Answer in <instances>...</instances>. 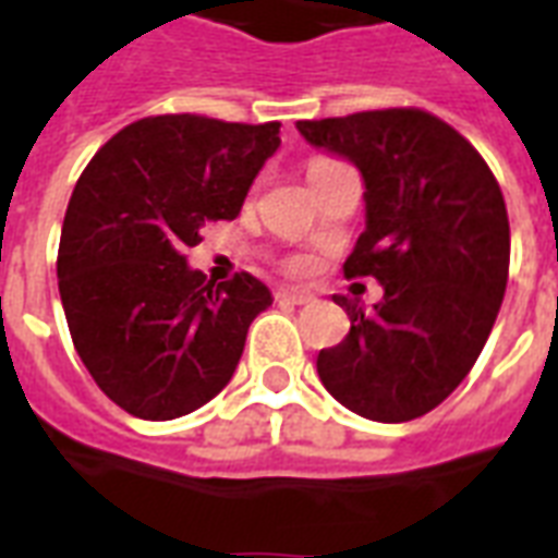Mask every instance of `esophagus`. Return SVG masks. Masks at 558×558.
<instances>
[{
    "mask_svg": "<svg viewBox=\"0 0 558 558\" xmlns=\"http://www.w3.org/2000/svg\"><path fill=\"white\" fill-rule=\"evenodd\" d=\"M276 300H279V303L305 305L314 303V294H308V291H296V288H279V291H276Z\"/></svg>",
    "mask_w": 558,
    "mask_h": 558,
    "instance_id": "34e87169",
    "label": "esophagus"
}]
</instances>
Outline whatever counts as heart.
Instances as JSON below:
<instances>
[{"label": "heart", "mask_w": 558, "mask_h": 558, "mask_svg": "<svg viewBox=\"0 0 558 558\" xmlns=\"http://www.w3.org/2000/svg\"><path fill=\"white\" fill-rule=\"evenodd\" d=\"M294 270H303V264H294Z\"/></svg>", "instance_id": "b5f03b06"}]
</instances>
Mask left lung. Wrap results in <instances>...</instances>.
<instances>
[{"instance_id": "obj_1", "label": "left lung", "mask_w": 558, "mask_h": 558, "mask_svg": "<svg viewBox=\"0 0 558 558\" xmlns=\"http://www.w3.org/2000/svg\"><path fill=\"white\" fill-rule=\"evenodd\" d=\"M305 144L362 173L364 232L343 274L374 276L383 300L317 355L326 391L367 421L433 412L471 374L509 279V217L483 155L417 108L300 120Z\"/></svg>"}]
</instances>
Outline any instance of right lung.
Segmentation results:
<instances>
[{"instance_id":"right-lung-1","label":"right lung","mask_w":558,"mask_h":558,"mask_svg":"<svg viewBox=\"0 0 558 558\" xmlns=\"http://www.w3.org/2000/svg\"><path fill=\"white\" fill-rule=\"evenodd\" d=\"M279 123L146 117L90 158L66 205L58 291L75 353L120 409L173 421L232 379L274 294L255 276L208 282L184 250L241 215L279 149Z\"/></svg>"}]
</instances>
